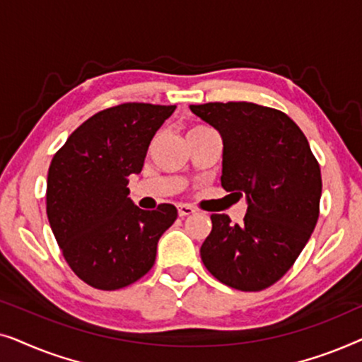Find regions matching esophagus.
Masks as SVG:
<instances>
[{"mask_svg": "<svg viewBox=\"0 0 362 362\" xmlns=\"http://www.w3.org/2000/svg\"><path fill=\"white\" fill-rule=\"evenodd\" d=\"M194 212H196V209L192 206H187V204L177 206V214H180V217L191 216V214H194Z\"/></svg>", "mask_w": 362, "mask_h": 362, "instance_id": "1", "label": "esophagus"}]
</instances>
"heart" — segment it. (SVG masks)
<instances>
[{
  "label": "heart",
  "mask_w": 362,
  "mask_h": 362,
  "mask_svg": "<svg viewBox=\"0 0 362 362\" xmlns=\"http://www.w3.org/2000/svg\"><path fill=\"white\" fill-rule=\"evenodd\" d=\"M206 128H207V127H204V125H196V127H192L191 130L187 132V133H191V132H201V130H206Z\"/></svg>",
  "instance_id": "heart-1"
}]
</instances>
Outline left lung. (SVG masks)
<instances>
[{"instance_id":"obj_1","label":"left lung","mask_w":362,"mask_h":362,"mask_svg":"<svg viewBox=\"0 0 362 362\" xmlns=\"http://www.w3.org/2000/svg\"><path fill=\"white\" fill-rule=\"evenodd\" d=\"M222 138L221 185L245 196L244 222L212 214L201 259L217 280L260 291L295 264L320 216L321 171L308 140L284 112L250 102L189 105Z\"/></svg>"}]
</instances>
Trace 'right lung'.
Listing matches in <instances>:
<instances>
[{
	"label": "right lung",
	"mask_w": 362,
	"mask_h": 362,
	"mask_svg": "<svg viewBox=\"0 0 362 362\" xmlns=\"http://www.w3.org/2000/svg\"><path fill=\"white\" fill-rule=\"evenodd\" d=\"M176 105L122 103L88 118L54 155L46 209L62 255L78 279L118 290L148 274L173 204L143 211L128 197L148 146Z\"/></svg>",
	"instance_id": "right-lung-1"
}]
</instances>
